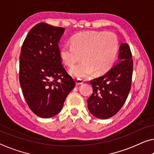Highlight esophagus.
<instances>
[{
	"label": "esophagus",
	"mask_w": 154,
	"mask_h": 154,
	"mask_svg": "<svg viewBox=\"0 0 154 154\" xmlns=\"http://www.w3.org/2000/svg\"><path fill=\"white\" fill-rule=\"evenodd\" d=\"M83 80H82V79H76L75 80V84H76L77 85H82V83H83Z\"/></svg>",
	"instance_id": "34e87169"
}]
</instances>
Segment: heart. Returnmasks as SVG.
Here are the masks:
<instances>
[{"label":"heart","instance_id":"heart-1","mask_svg":"<svg viewBox=\"0 0 154 154\" xmlns=\"http://www.w3.org/2000/svg\"><path fill=\"white\" fill-rule=\"evenodd\" d=\"M72 45H65L60 49V56L67 66L74 65L70 74L78 79H87L94 72L103 74L114 64L118 52V40L112 32H85L74 35Z\"/></svg>","mask_w":154,"mask_h":154}]
</instances>
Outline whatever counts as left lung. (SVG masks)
<instances>
[{
	"label": "left lung",
	"mask_w": 154,
	"mask_h": 154,
	"mask_svg": "<svg viewBox=\"0 0 154 154\" xmlns=\"http://www.w3.org/2000/svg\"><path fill=\"white\" fill-rule=\"evenodd\" d=\"M133 60L128 44L119 48L118 63L102 76L90 83L93 93L87 100L88 109L94 116L107 119L114 116L123 106L131 89Z\"/></svg>",
	"instance_id": "obj_1"
}]
</instances>
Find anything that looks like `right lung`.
<instances>
[{
	"label": "right lung",
	"instance_id": "obj_1",
	"mask_svg": "<svg viewBox=\"0 0 154 154\" xmlns=\"http://www.w3.org/2000/svg\"><path fill=\"white\" fill-rule=\"evenodd\" d=\"M63 27L40 23L32 28L20 55L19 80L30 109L38 116L58 114L75 81L62 64L58 42Z\"/></svg>",
	"mask_w": 154,
	"mask_h": 154
}]
</instances>
